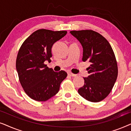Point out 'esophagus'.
I'll use <instances>...</instances> for the list:
<instances>
[{
	"label": "esophagus",
	"mask_w": 131,
	"mask_h": 131,
	"mask_svg": "<svg viewBox=\"0 0 131 131\" xmlns=\"http://www.w3.org/2000/svg\"><path fill=\"white\" fill-rule=\"evenodd\" d=\"M68 75H69V76H72V77H75V76H77L76 74H73V73H72L71 72H68Z\"/></svg>",
	"instance_id": "obj_1"
}]
</instances>
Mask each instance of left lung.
Here are the masks:
<instances>
[{
    "instance_id": "obj_1",
    "label": "left lung",
    "mask_w": 131,
    "mask_h": 131,
    "mask_svg": "<svg viewBox=\"0 0 131 131\" xmlns=\"http://www.w3.org/2000/svg\"><path fill=\"white\" fill-rule=\"evenodd\" d=\"M70 33L83 47V62L91 63L89 76L78 93L88 101L96 103L105 99L112 91L118 74L117 61L107 39L91 30H73Z\"/></svg>"
}]
</instances>
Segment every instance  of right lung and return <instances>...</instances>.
Instances as JSON below:
<instances>
[{"label": "right lung", "instance_id": "obj_1", "mask_svg": "<svg viewBox=\"0 0 131 131\" xmlns=\"http://www.w3.org/2000/svg\"><path fill=\"white\" fill-rule=\"evenodd\" d=\"M67 31L39 29L29 36L19 48L16 60L19 80L26 94L35 101H46L56 95L67 73L55 72L44 63L52 57V45Z\"/></svg>", "mask_w": 131, "mask_h": 131}]
</instances>
